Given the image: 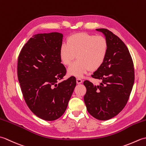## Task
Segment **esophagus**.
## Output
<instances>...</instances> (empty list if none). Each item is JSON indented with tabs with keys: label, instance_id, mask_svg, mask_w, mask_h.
<instances>
[{
	"label": "esophagus",
	"instance_id": "34e87169",
	"mask_svg": "<svg viewBox=\"0 0 146 146\" xmlns=\"http://www.w3.org/2000/svg\"><path fill=\"white\" fill-rule=\"evenodd\" d=\"M82 80L80 79V78H77L76 79V83H78V84H80V83H82Z\"/></svg>",
	"mask_w": 146,
	"mask_h": 146
}]
</instances>
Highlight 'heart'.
I'll return each mask as SVG.
<instances>
[{"instance_id": "heart-1", "label": "heart", "mask_w": 146, "mask_h": 146, "mask_svg": "<svg viewBox=\"0 0 146 146\" xmlns=\"http://www.w3.org/2000/svg\"><path fill=\"white\" fill-rule=\"evenodd\" d=\"M108 44L102 36H95L86 33L74 34L68 37L67 43L60 48V58L64 66H68L76 56L78 60L68 69V74L81 78L90 70L100 68L107 57Z\"/></svg>"}]
</instances>
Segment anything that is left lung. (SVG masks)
I'll list each match as a JSON object with an SVG mask.
<instances>
[{"instance_id": "1", "label": "left lung", "mask_w": 146, "mask_h": 146, "mask_svg": "<svg viewBox=\"0 0 146 146\" xmlns=\"http://www.w3.org/2000/svg\"><path fill=\"white\" fill-rule=\"evenodd\" d=\"M104 34L108 44L107 57L92 76L100 81L94 85L86 80L84 102L88 113L100 120L119 114L127 102L134 83V68L126 45L107 29H97Z\"/></svg>"}]
</instances>
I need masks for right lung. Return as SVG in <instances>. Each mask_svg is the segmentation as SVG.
<instances>
[{
  "label": "right lung",
  "instance_id": "1",
  "mask_svg": "<svg viewBox=\"0 0 146 146\" xmlns=\"http://www.w3.org/2000/svg\"><path fill=\"white\" fill-rule=\"evenodd\" d=\"M63 37L59 33L34 35L18 58V80L26 103L34 114L47 121L64 113L76 84L74 76L56 84L66 72L60 58Z\"/></svg>",
  "mask_w": 146,
  "mask_h": 146
}]
</instances>
